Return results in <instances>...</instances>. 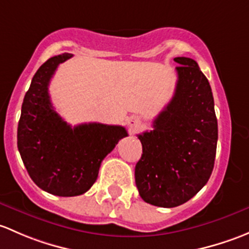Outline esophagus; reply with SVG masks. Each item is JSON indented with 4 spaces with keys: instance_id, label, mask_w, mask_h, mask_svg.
Wrapping results in <instances>:
<instances>
[{
    "instance_id": "1",
    "label": "esophagus",
    "mask_w": 249,
    "mask_h": 249,
    "mask_svg": "<svg viewBox=\"0 0 249 249\" xmlns=\"http://www.w3.org/2000/svg\"><path fill=\"white\" fill-rule=\"evenodd\" d=\"M127 122H128V125H129L130 128H137V127H139V124H140V120L138 119V117H129Z\"/></svg>"
}]
</instances>
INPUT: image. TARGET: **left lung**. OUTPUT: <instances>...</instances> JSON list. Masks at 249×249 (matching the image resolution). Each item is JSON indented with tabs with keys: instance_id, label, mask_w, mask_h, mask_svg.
Masks as SVG:
<instances>
[{
	"instance_id": "obj_1",
	"label": "left lung",
	"mask_w": 249,
	"mask_h": 249,
	"mask_svg": "<svg viewBox=\"0 0 249 249\" xmlns=\"http://www.w3.org/2000/svg\"><path fill=\"white\" fill-rule=\"evenodd\" d=\"M174 61L180 65L175 93L153 129L138 135L142 155L135 165V184L143 201L160 207L184 204L207 183L218 139L209 80L192 58Z\"/></svg>"
}]
</instances>
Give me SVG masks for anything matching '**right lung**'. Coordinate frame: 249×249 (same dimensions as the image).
Segmentation results:
<instances>
[{
    "label": "right lung",
    "instance_id": "add662e5",
    "mask_svg": "<svg viewBox=\"0 0 249 249\" xmlns=\"http://www.w3.org/2000/svg\"><path fill=\"white\" fill-rule=\"evenodd\" d=\"M71 56H53L36 71L18 124V148L30 178L58 196L89 191L106 156L128 135L122 125L93 122L71 127L53 110L49 83L58 65Z\"/></svg>",
    "mask_w": 249,
    "mask_h": 249
}]
</instances>
